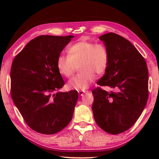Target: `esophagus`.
Wrapping results in <instances>:
<instances>
[{
    "label": "esophagus",
    "mask_w": 159,
    "mask_h": 159,
    "mask_svg": "<svg viewBox=\"0 0 159 159\" xmlns=\"http://www.w3.org/2000/svg\"><path fill=\"white\" fill-rule=\"evenodd\" d=\"M79 93L80 94V95L83 96V95H84V93H85V91H79Z\"/></svg>",
    "instance_id": "34e87169"
}]
</instances>
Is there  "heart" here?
<instances>
[{"mask_svg": "<svg viewBox=\"0 0 159 159\" xmlns=\"http://www.w3.org/2000/svg\"><path fill=\"white\" fill-rule=\"evenodd\" d=\"M67 55L68 57L59 56L56 64L60 74L66 78L71 77L79 66L80 73L67 83L71 90L83 91L88 89L95 79V74H103L109 66V53L105 45L85 39L69 47Z\"/></svg>", "mask_w": 159, "mask_h": 159, "instance_id": "heart-1", "label": "heart"}]
</instances>
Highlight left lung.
I'll return each instance as SVG.
<instances>
[{"instance_id":"1","label":"left lung","mask_w":159,"mask_h":159,"mask_svg":"<svg viewBox=\"0 0 159 159\" xmlns=\"http://www.w3.org/2000/svg\"><path fill=\"white\" fill-rule=\"evenodd\" d=\"M99 39L109 50V62L98 84L116 91L108 93L99 87L93 90V116L102 130L117 134L131 128L143 111L149 73L144 57L128 40L114 33Z\"/></svg>"}]
</instances>
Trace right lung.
Here are the masks:
<instances>
[{
  "label": "right lung",
  "mask_w": 159,
  "mask_h": 159,
  "mask_svg": "<svg viewBox=\"0 0 159 159\" xmlns=\"http://www.w3.org/2000/svg\"><path fill=\"white\" fill-rule=\"evenodd\" d=\"M74 36H39L32 39L12 61L11 96L32 130L52 134L72 119L79 98L76 90L58 92L64 81L57 60Z\"/></svg>",
  "instance_id": "obj_1"
}]
</instances>
